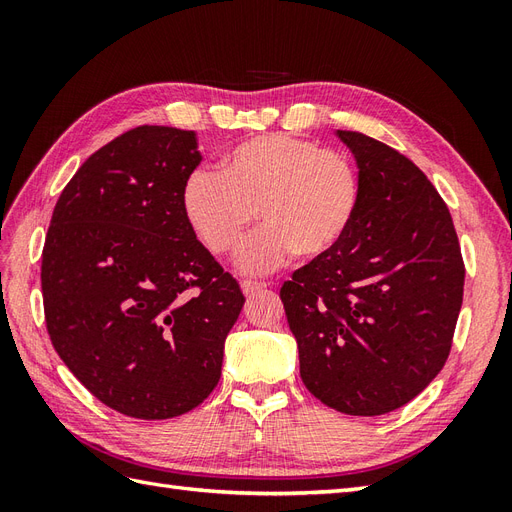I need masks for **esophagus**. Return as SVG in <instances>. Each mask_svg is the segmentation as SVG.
I'll return each instance as SVG.
<instances>
[{"label": "esophagus", "instance_id": "1", "mask_svg": "<svg viewBox=\"0 0 512 512\" xmlns=\"http://www.w3.org/2000/svg\"><path fill=\"white\" fill-rule=\"evenodd\" d=\"M269 284L267 282H256V280H243L241 282V290L243 294H256L260 290H265Z\"/></svg>", "mask_w": 512, "mask_h": 512}]
</instances>
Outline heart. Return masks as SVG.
<instances>
[{
  "mask_svg": "<svg viewBox=\"0 0 512 512\" xmlns=\"http://www.w3.org/2000/svg\"><path fill=\"white\" fill-rule=\"evenodd\" d=\"M361 205V177L342 151L292 134H262L228 149L218 173L185 181L183 211L215 256L241 250L260 218L262 230L241 256L247 271H269L333 252Z\"/></svg>",
  "mask_w": 512,
  "mask_h": 512,
  "instance_id": "b5f03b06",
  "label": "heart"
}]
</instances>
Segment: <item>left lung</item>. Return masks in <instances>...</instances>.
Returning <instances> with one entry per match:
<instances>
[{
    "mask_svg": "<svg viewBox=\"0 0 512 512\" xmlns=\"http://www.w3.org/2000/svg\"><path fill=\"white\" fill-rule=\"evenodd\" d=\"M359 166L361 205L344 241L284 282L301 378L324 406L378 416L440 374L463 301L461 247L427 175L393 147L337 130Z\"/></svg>",
    "mask_w": 512,
    "mask_h": 512,
    "instance_id": "left-lung-1",
    "label": "left lung"
}]
</instances>
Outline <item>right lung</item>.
Returning <instances> with one entry per match:
<instances>
[{
  "instance_id": "obj_1",
  "label": "right lung",
  "mask_w": 512,
  "mask_h": 512,
  "mask_svg": "<svg viewBox=\"0 0 512 512\" xmlns=\"http://www.w3.org/2000/svg\"><path fill=\"white\" fill-rule=\"evenodd\" d=\"M198 164L192 130H128L76 170L46 232L40 280L53 348L91 395L132 418L203 404L245 303L185 218L183 188Z\"/></svg>"
}]
</instances>
